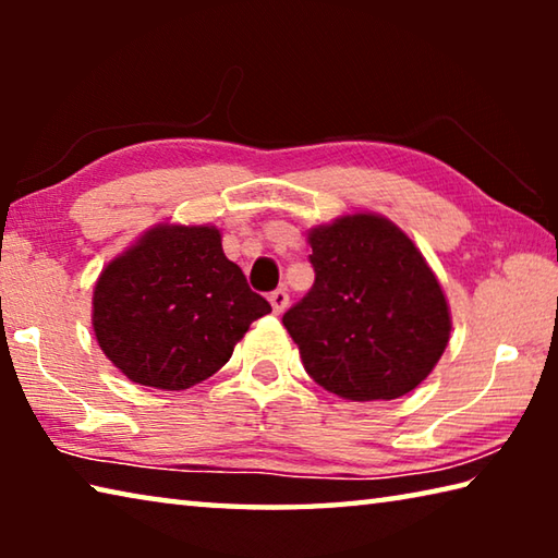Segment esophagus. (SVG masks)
Listing matches in <instances>:
<instances>
[{
  "label": "esophagus",
  "mask_w": 558,
  "mask_h": 558,
  "mask_svg": "<svg viewBox=\"0 0 558 558\" xmlns=\"http://www.w3.org/2000/svg\"><path fill=\"white\" fill-rule=\"evenodd\" d=\"M270 305H272V313H276V315L286 313V307L290 305V295H288V290H286V288L272 290V292H270Z\"/></svg>",
  "instance_id": "1"
}]
</instances>
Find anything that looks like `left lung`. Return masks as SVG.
Here are the masks:
<instances>
[{"instance_id":"left-lung-1","label":"left lung","mask_w":558,"mask_h":558,"mask_svg":"<svg viewBox=\"0 0 558 558\" xmlns=\"http://www.w3.org/2000/svg\"><path fill=\"white\" fill-rule=\"evenodd\" d=\"M310 245L315 282L282 315L305 372L352 401L413 391L450 337L446 295L421 251L374 214L319 226Z\"/></svg>"}]
</instances>
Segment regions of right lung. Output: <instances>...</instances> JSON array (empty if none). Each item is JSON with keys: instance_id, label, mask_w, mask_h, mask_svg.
Segmentation results:
<instances>
[{"instance_id": "1", "label": "right lung", "mask_w": 558, "mask_h": 558, "mask_svg": "<svg viewBox=\"0 0 558 558\" xmlns=\"http://www.w3.org/2000/svg\"><path fill=\"white\" fill-rule=\"evenodd\" d=\"M270 302L223 256L211 226H157L100 272L93 329L130 381L182 391L229 362Z\"/></svg>"}]
</instances>
